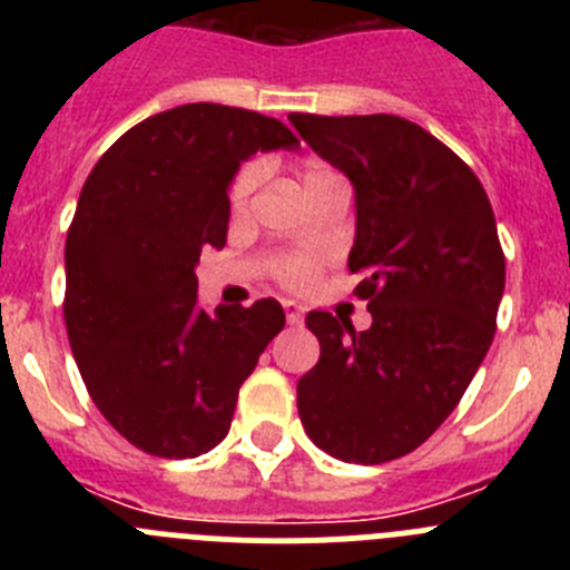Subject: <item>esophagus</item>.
I'll return each instance as SVG.
<instances>
[{
	"mask_svg": "<svg viewBox=\"0 0 570 570\" xmlns=\"http://www.w3.org/2000/svg\"><path fill=\"white\" fill-rule=\"evenodd\" d=\"M285 320H288V325H299L302 305H296V302H285Z\"/></svg>",
	"mask_w": 570,
	"mask_h": 570,
	"instance_id": "1",
	"label": "esophagus"
}]
</instances>
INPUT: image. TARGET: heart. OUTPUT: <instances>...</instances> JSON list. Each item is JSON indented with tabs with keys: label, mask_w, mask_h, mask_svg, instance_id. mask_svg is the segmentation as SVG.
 Wrapping results in <instances>:
<instances>
[{
	"label": "heart",
	"mask_w": 570,
	"mask_h": 570,
	"mask_svg": "<svg viewBox=\"0 0 570 570\" xmlns=\"http://www.w3.org/2000/svg\"><path fill=\"white\" fill-rule=\"evenodd\" d=\"M325 176H331L328 168H322V165H305V168L299 170L302 190H308L311 185L325 179ZM256 179H259V170H256L254 165L239 170V176H236L234 185H230V208H234V214H242V210L248 208V199L256 188ZM311 274H314V262L305 259V256H291V259L279 262V276L282 282H288V285H305V282L311 279Z\"/></svg>",
	"instance_id": "1"
}]
</instances>
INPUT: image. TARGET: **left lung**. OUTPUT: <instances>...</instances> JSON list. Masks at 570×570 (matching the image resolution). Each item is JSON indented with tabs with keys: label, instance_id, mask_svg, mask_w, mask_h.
<instances>
[{
	"label": "left lung",
	"instance_id": "8db88e82",
	"mask_svg": "<svg viewBox=\"0 0 570 570\" xmlns=\"http://www.w3.org/2000/svg\"><path fill=\"white\" fill-rule=\"evenodd\" d=\"M325 163L351 179L356 236L347 268L365 279L371 328L328 311L305 325L320 362L296 382L316 448L380 465L411 454L448 420L497 331L505 256L471 168L402 116L288 114Z\"/></svg>",
	"mask_w": 570,
	"mask_h": 570
}]
</instances>
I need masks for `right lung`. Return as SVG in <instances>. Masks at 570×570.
<instances>
[{"instance_id":"add662e5","label":"right lung","mask_w":570,"mask_h":570,"mask_svg":"<svg viewBox=\"0 0 570 570\" xmlns=\"http://www.w3.org/2000/svg\"><path fill=\"white\" fill-rule=\"evenodd\" d=\"M296 145L256 110L179 105L119 136L85 179L65 242L68 342L90 400L145 454L219 445L239 385L285 325L276 299L199 308L196 265L225 245L239 165Z\"/></svg>"}]
</instances>
